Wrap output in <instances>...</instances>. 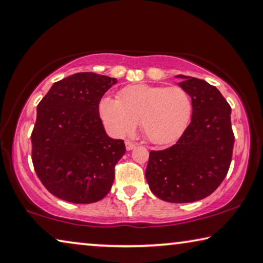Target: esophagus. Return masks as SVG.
<instances>
[{
	"mask_svg": "<svg viewBox=\"0 0 263 263\" xmlns=\"http://www.w3.org/2000/svg\"><path fill=\"white\" fill-rule=\"evenodd\" d=\"M125 146H126L127 151H131V149H133V148H135V147L137 146V144L133 143V141L127 140V141H125Z\"/></svg>",
	"mask_w": 263,
	"mask_h": 263,
	"instance_id": "obj_1",
	"label": "esophagus"
}]
</instances>
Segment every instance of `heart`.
I'll return each mask as SVG.
<instances>
[{
  "instance_id": "heart-1",
  "label": "heart",
  "mask_w": 263,
  "mask_h": 263,
  "mask_svg": "<svg viewBox=\"0 0 263 263\" xmlns=\"http://www.w3.org/2000/svg\"><path fill=\"white\" fill-rule=\"evenodd\" d=\"M192 110V99L182 87L144 83L124 87L118 101L106 97L99 104V114L112 136H128L140 120L144 136L156 145H168L180 138Z\"/></svg>"
}]
</instances>
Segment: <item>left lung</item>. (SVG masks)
<instances>
[{
    "mask_svg": "<svg viewBox=\"0 0 263 263\" xmlns=\"http://www.w3.org/2000/svg\"><path fill=\"white\" fill-rule=\"evenodd\" d=\"M176 77L192 99V120L173 146L149 152L145 177L152 193L164 201L194 202L213 193L227 176L234 146L232 109L206 81Z\"/></svg>",
    "mask_w": 263,
    "mask_h": 263,
    "instance_id": "8db88e82",
    "label": "left lung"
}]
</instances>
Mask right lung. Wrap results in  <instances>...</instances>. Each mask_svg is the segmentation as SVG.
<instances>
[{
	"instance_id": "1",
	"label": "right lung",
	"mask_w": 263,
	"mask_h": 263,
	"mask_svg": "<svg viewBox=\"0 0 263 263\" xmlns=\"http://www.w3.org/2000/svg\"><path fill=\"white\" fill-rule=\"evenodd\" d=\"M111 78L78 72L53 83L37 105L32 164L50 193L72 203H92L109 193L125 144L112 139L99 118Z\"/></svg>"
}]
</instances>
